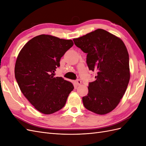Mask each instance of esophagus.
I'll list each match as a JSON object with an SVG mask.
<instances>
[{"instance_id": "1", "label": "esophagus", "mask_w": 146, "mask_h": 146, "mask_svg": "<svg viewBox=\"0 0 146 146\" xmlns=\"http://www.w3.org/2000/svg\"><path fill=\"white\" fill-rule=\"evenodd\" d=\"M81 83H82V82L80 80H77L75 81V83H76V85H77V86L80 85V84H81Z\"/></svg>"}]
</instances>
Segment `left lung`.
<instances>
[{"instance_id": "left-lung-1", "label": "left lung", "mask_w": 146, "mask_h": 146, "mask_svg": "<svg viewBox=\"0 0 146 146\" xmlns=\"http://www.w3.org/2000/svg\"><path fill=\"white\" fill-rule=\"evenodd\" d=\"M73 41L87 54L89 69L97 72L96 80L89 83L87 96L82 98L84 107L101 115L111 112L120 102L130 80L129 56L124 43L100 29Z\"/></svg>"}]
</instances>
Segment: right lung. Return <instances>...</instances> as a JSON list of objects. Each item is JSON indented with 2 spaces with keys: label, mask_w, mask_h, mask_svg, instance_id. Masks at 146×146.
<instances>
[{
  "label": "right lung",
  "mask_w": 146,
  "mask_h": 146,
  "mask_svg": "<svg viewBox=\"0 0 146 146\" xmlns=\"http://www.w3.org/2000/svg\"><path fill=\"white\" fill-rule=\"evenodd\" d=\"M73 45L70 39L41 35L26 43L17 56L16 80L24 96L39 112L58 111L74 90L72 83L55 77L61 58Z\"/></svg>",
  "instance_id": "add662e5"
}]
</instances>
